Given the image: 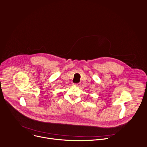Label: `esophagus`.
I'll list each match as a JSON object with an SVG mask.
<instances>
[{
  "instance_id": "esophagus-1",
  "label": "esophagus",
  "mask_w": 147,
  "mask_h": 147,
  "mask_svg": "<svg viewBox=\"0 0 147 147\" xmlns=\"http://www.w3.org/2000/svg\"><path fill=\"white\" fill-rule=\"evenodd\" d=\"M74 85L76 86H80L81 85V83L79 82V83H76V84H74Z\"/></svg>"
}]
</instances>
